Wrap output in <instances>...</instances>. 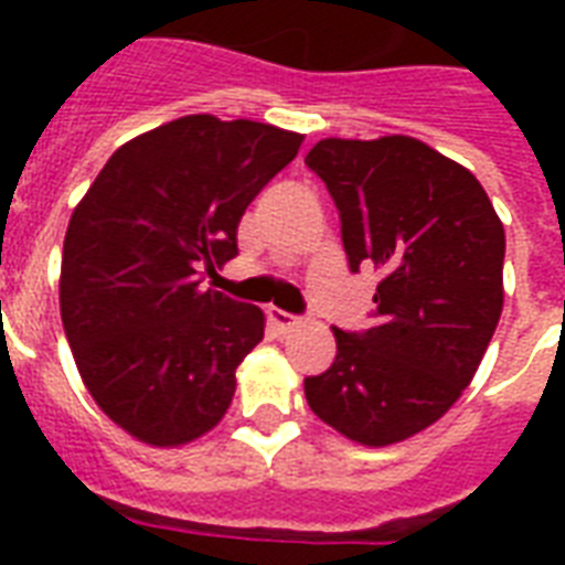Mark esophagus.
<instances>
[{"instance_id": "1", "label": "esophagus", "mask_w": 565, "mask_h": 565, "mask_svg": "<svg viewBox=\"0 0 565 565\" xmlns=\"http://www.w3.org/2000/svg\"><path fill=\"white\" fill-rule=\"evenodd\" d=\"M266 317H269V322H273L278 331H290L292 326H299V317H296V313H287V310L269 308L266 310Z\"/></svg>"}]
</instances>
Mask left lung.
I'll use <instances>...</instances> for the list:
<instances>
[{"mask_svg": "<svg viewBox=\"0 0 565 565\" xmlns=\"http://www.w3.org/2000/svg\"><path fill=\"white\" fill-rule=\"evenodd\" d=\"M305 163L334 199L349 269L384 275L372 328H334V363L305 377V398L354 443H402L460 398L490 345L504 228L472 172L413 137H328Z\"/></svg>", "mask_w": 565, "mask_h": 565, "instance_id": "obj_1", "label": "left lung"}]
</instances>
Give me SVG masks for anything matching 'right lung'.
Segmentation results:
<instances>
[{"label":"right lung","mask_w":565,"mask_h":565,"mask_svg":"<svg viewBox=\"0 0 565 565\" xmlns=\"http://www.w3.org/2000/svg\"><path fill=\"white\" fill-rule=\"evenodd\" d=\"M301 135L211 114L119 146L75 207L61 319L84 384L131 437L181 446L225 416L264 313L204 287L237 257V222Z\"/></svg>","instance_id":"right-lung-1"}]
</instances>
